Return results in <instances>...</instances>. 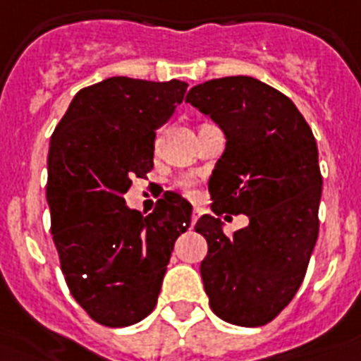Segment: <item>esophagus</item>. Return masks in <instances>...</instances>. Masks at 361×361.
<instances>
[{
	"instance_id": "1",
	"label": "esophagus",
	"mask_w": 361,
	"mask_h": 361,
	"mask_svg": "<svg viewBox=\"0 0 361 361\" xmlns=\"http://www.w3.org/2000/svg\"><path fill=\"white\" fill-rule=\"evenodd\" d=\"M200 216H202V210H200V208H195V210H192V214H191V227L197 224V221H199Z\"/></svg>"
}]
</instances>
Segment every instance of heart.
Listing matches in <instances>:
<instances>
[{
	"instance_id": "b5f03b06",
	"label": "heart",
	"mask_w": 361,
	"mask_h": 361,
	"mask_svg": "<svg viewBox=\"0 0 361 361\" xmlns=\"http://www.w3.org/2000/svg\"><path fill=\"white\" fill-rule=\"evenodd\" d=\"M180 187L187 195H197V191H195V180H191V178H181Z\"/></svg>"
}]
</instances>
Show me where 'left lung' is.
<instances>
[{
  "label": "left lung",
  "instance_id": "8db88e82",
  "mask_svg": "<svg viewBox=\"0 0 361 361\" xmlns=\"http://www.w3.org/2000/svg\"><path fill=\"white\" fill-rule=\"evenodd\" d=\"M185 102L227 137L208 181L212 210L250 217L233 236L210 214L195 225L208 242L200 263L206 295L221 320L265 326L297 293L318 238L316 140L295 104L254 77L212 79L192 87Z\"/></svg>",
  "mask_w": 361,
  "mask_h": 361
}]
</instances>
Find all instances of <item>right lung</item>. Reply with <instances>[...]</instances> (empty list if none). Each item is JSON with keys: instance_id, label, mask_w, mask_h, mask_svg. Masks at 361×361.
<instances>
[{"instance_id": "1", "label": "right lung", "mask_w": 361, "mask_h": 361, "mask_svg": "<svg viewBox=\"0 0 361 361\" xmlns=\"http://www.w3.org/2000/svg\"><path fill=\"white\" fill-rule=\"evenodd\" d=\"M185 90L178 79L109 77L79 90L52 132V240L71 295L102 326H132L155 309L176 238L191 225L192 206L178 192H164L149 216L125 204Z\"/></svg>"}]
</instances>
